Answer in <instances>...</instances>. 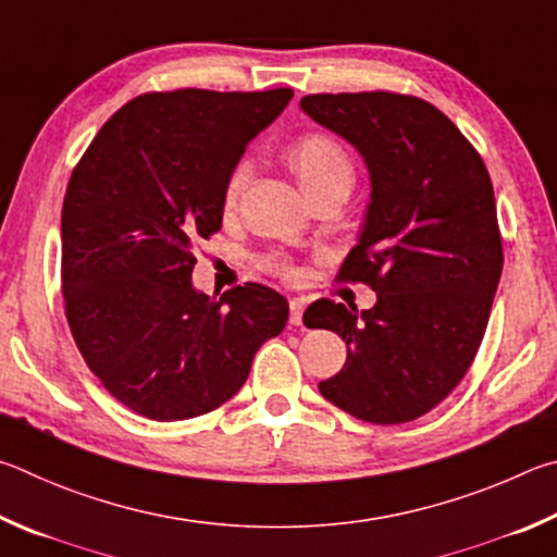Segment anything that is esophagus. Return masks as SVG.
Returning a JSON list of instances; mask_svg holds the SVG:
<instances>
[{
    "label": "esophagus",
    "instance_id": "1",
    "mask_svg": "<svg viewBox=\"0 0 557 557\" xmlns=\"http://www.w3.org/2000/svg\"><path fill=\"white\" fill-rule=\"evenodd\" d=\"M304 308L306 300L304 298H290V325H300L304 323Z\"/></svg>",
    "mask_w": 557,
    "mask_h": 557
}]
</instances>
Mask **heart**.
Returning <instances> with one entry per match:
<instances>
[{"mask_svg": "<svg viewBox=\"0 0 557 557\" xmlns=\"http://www.w3.org/2000/svg\"><path fill=\"white\" fill-rule=\"evenodd\" d=\"M286 161L308 200H313L320 193L352 188L355 165L349 161L347 151L333 139V136L327 134L300 136V139H296L286 149ZM247 178H249L247 163H239L237 169L230 173L227 185H224V208L232 210L234 205H237L244 185H247ZM269 269L281 273V276H290V273H294L290 267L278 261H271Z\"/></svg>", "mask_w": 557, "mask_h": 557, "instance_id": "obj_1", "label": "heart"}]
</instances>
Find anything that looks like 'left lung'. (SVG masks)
I'll use <instances>...</instances> for the list:
<instances>
[{
	"label": "left lung",
	"mask_w": 557,
	"mask_h": 557,
	"mask_svg": "<svg viewBox=\"0 0 557 557\" xmlns=\"http://www.w3.org/2000/svg\"><path fill=\"white\" fill-rule=\"evenodd\" d=\"M300 110L355 146L372 183L339 278L372 286L376 304L359 313L323 298L306 310L308 327L347 345L345 367L318 388L359 421L408 423L462 382L490 323L504 267L492 178L421 97L308 95Z\"/></svg>",
	"instance_id": "obj_1"
}]
</instances>
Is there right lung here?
I'll return each mask as SVG.
<instances>
[{
  "instance_id": "right-lung-1",
  "label": "right lung",
  "mask_w": 557,
  "mask_h": 557,
  "mask_svg": "<svg viewBox=\"0 0 557 557\" xmlns=\"http://www.w3.org/2000/svg\"><path fill=\"white\" fill-rule=\"evenodd\" d=\"M290 97V87L134 97L75 165L61 214L65 318L90 372L134 413L171 423L214 411L286 327L273 288L210 298L193 269L195 247L222 227L230 173Z\"/></svg>"
}]
</instances>
